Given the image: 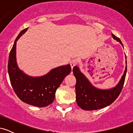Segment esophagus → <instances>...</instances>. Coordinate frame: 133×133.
<instances>
[{
    "label": "esophagus",
    "mask_w": 133,
    "mask_h": 133,
    "mask_svg": "<svg viewBox=\"0 0 133 133\" xmlns=\"http://www.w3.org/2000/svg\"><path fill=\"white\" fill-rule=\"evenodd\" d=\"M77 61L76 59H72V61H71V62H70V65H71L72 69L73 68H74V67L75 66L76 64H77Z\"/></svg>",
    "instance_id": "1"
}]
</instances>
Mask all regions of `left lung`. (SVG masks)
Here are the masks:
<instances>
[{
    "instance_id": "left-lung-1",
    "label": "left lung",
    "mask_w": 133,
    "mask_h": 133,
    "mask_svg": "<svg viewBox=\"0 0 133 133\" xmlns=\"http://www.w3.org/2000/svg\"><path fill=\"white\" fill-rule=\"evenodd\" d=\"M112 36L123 46L121 40L113 34ZM127 64V62L126 61ZM127 65L119 82L114 88L109 89H101L96 88L80 71L77 66L73 68V73L76 79V93L77 105L84 110L92 111L102 109L109 106L117 99L121 92L126 77Z\"/></svg>"
}]
</instances>
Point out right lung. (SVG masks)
I'll list each match as a JSON object with an SVG mask.
<instances>
[{
	"mask_svg": "<svg viewBox=\"0 0 133 133\" xmlns=\"http://www.w3.org/2000/svg\"><path fill=\"white\" fill-rule=\"evenodd\" d=\"M27 30V28L20 32L10 52L8 62L9 78L14 91L22 101L43 108L54 101L56 90L65 76L70 74L71 67L70 64L59 66L40 77H32L21 71L16 61V43Z\"/></svg>",
	"mask_w": 133,
	"mask_h": 133,
	"instance_id": "obj_1",
	"label": "right lung"
}]
</instances>
